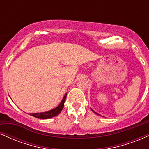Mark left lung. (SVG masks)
I'll use <instances>...</instances> for the list:
<instances>
[{
    "instance_id": "8db88e82",
    "label": "left lung",
    "mask_w": 149,
    "mask_h": 149,
    "mask_svg": "<svg viewBox=\"0 0 149 149\" xmlns=\"http://www.w3.org/2000/svg\"><path fill=\"white\" fill-rule=\"evenodd\" d=\"M92 111H93V112H95V111H94L93 110H92ZM95 113H97L96 112H95ZM97 114H98V113H97Z\"/></svg>"
}]
</instances>
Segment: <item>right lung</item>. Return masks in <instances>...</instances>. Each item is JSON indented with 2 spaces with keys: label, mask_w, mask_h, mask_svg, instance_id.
<instances>
[{
  "label": "right lung",
  "mask_w": 149,
  "mask_h": 149,
  "mask_svg": "<svg viewBox=\"0 0 149 149\" xmlns=\"http://www.w3.org/2000/svg\"><path fill=\"white\" fill-rule=\"evenodd\" d=\"M66 94L64 95V97H63V100L61 102V103L59 104V105L57 107L52 109V110L48 111H46V112L34 113H31L30 115L33 116V117L37 118H40V119L51 118L54 117V116L59 115V114L61 113V111H62L63 108H64V102H65V100H66Z\"/></svg>",
  "instance_id": "add662e5"
}]
</instances>
